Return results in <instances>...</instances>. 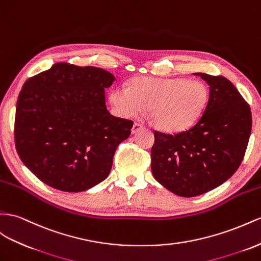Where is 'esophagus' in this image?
Masks as SVG:
<instances>
[{"label":"esophagus","mask_w":261,"mask_h":261,"mask_svg":"<svg viewBox=\"0 0 261 261\" xmlns=\"http://www.w3.org/2000/svg\"><path fill=\"white\" fill-rule=\"evenodd\" d=\"M141 129H143V125H142L141 123H138V122H136L135 124H133V126H132L131 132L133 133V135H135V133H137L138 131H140Z\"/></svg>","instance_id":"esophagus-1"}]
</instances>
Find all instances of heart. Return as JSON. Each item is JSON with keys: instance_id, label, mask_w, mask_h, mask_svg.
Instances as JSON below:
<instances>
[{"instance_id": "b5f03b06", "label": "heart", "mask_w": 261, "mask_h": 261, "mask_svg": "<svg viewBox=\"0 0 261 261\" xmlns=\"http://www.w3.org/2000/svg\"><path fill=\"white\" fill-rule=\"evenodd\" d=\"M208 88L197 79L135 77L129 88L116 87L109 100L118 115L125 118L141 116L149 111L158 128L175 132L195 123L208 101Z\"/></svg>"}]
</instances>
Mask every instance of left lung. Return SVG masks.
Masks as SVG:
<instances>
[{"label": "left lung", "mask_w": 261, "mask_h": 261, "mask_svg": "<svg viewBox=\"0 0 261 261\" xmlns=\"http://www.w3.org/2000/svg\"><path fill=\"white\" fill-rule=\"evenodd\" d=\"M210 86L203 115L190 129L174 135L154 131L151 170L174 194L193 197L226 182L245 156L251 111L237 88L223 76L196 72Z\"/></svg>", "instance_id": "8db88e82"}]
</instances>
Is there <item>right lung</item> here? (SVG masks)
I'll return each mask as SVG.
<instances>
[{
    "label": "right lung",
    "instance_id": "right-lung-1",
    "mask_svg": "<svg viewBox=\"0 0 261 261\" xmlns=\"http://www.w3.org/2000/svg\"><path fill=\"white\" fill-rule=\"evenodd\" d=\"M97 67L57 63L29 78L16 103V151L50 188L83 192L109 175L118 145L133 122L107 110L105 89L115 82Z\"/></svg>",
    "mask_w": 261,
    "mask_h": 261
}]
</instances>
